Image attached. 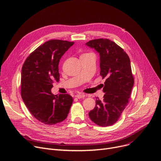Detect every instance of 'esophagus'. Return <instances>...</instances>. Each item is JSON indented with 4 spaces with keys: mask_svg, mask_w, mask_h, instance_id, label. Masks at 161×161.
Masks as SVG:
<instances>
[{
    "mask_svg": "<svg viewBox=\"0 0 161 161\" xmlns=\"http://www.w3.org/2000/svg\"><path fill=\"white\" fill-rule=\"evenodd\" d=\"M77 98H78V99H81V98H84L85 97V96H86V95L84 94V93H79V94H77L76 95H75Z\"/></svg>",
    "mask_w": 161,
    "mask_h": 161,
    "instance_id": "1",
    "label": "esophagus"
}]
</instances>
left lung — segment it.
Listing matches in <instances>:
<instances>
[{
	"label": "left lung",
	"mask_w": 161,
	"mask_h": 161,
	"mask_svg": "<svg viewBox=\"0 0 161 161\" xmlns=\"http://www.w3.org/2000/svg\"><path fill=\"white\" fill-rule=\"evenodd\" d=\"M86 45L99 53L100 75L106 79L103 99L97 98L89 116L98 125L109 126L117 122L129 102L134 83L130 60L120 47L109 39H93Z\"/></svg>",
	"instance_id": "obj_1"
}]
</instances>
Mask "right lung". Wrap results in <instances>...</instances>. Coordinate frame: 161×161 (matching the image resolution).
I'll return each mask as SVG.
<instances>
[{
  "instance_id": "obj_1",
  "label": "right lung",
  "mask_w": 161,
  "mask_h": 161,
  "mask_svg": "<svg viewBox=\"0 0 161 161\" xmlns=\"http://www.w3.org/2000/svg\"><path fill=\"white\" fill-rule=\"evenodd\" d=\"M74 42L50 40L37 48L22 68L21 95L26 107L39 122L53 125L64 120L73 103L68 94L51 93L54 81H58L61 57Z\"/></svg>"
}]
</instances>
